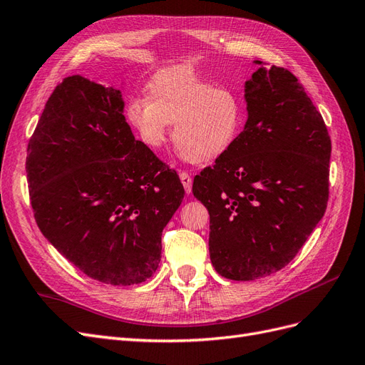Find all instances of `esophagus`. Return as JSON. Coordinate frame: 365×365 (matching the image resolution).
I'll return each mask as SVG.
<instances>
[{
    "label": "esophagus",
    "mask_w": 365,
    "mask_h": 365,
    "mask_svg": "<svg viewBox=\"0 0 365 365\" xmlns=\"http://www.w3.org/2000/svg\"><path fill=\"white\" fill-rule=\"evenodd\" d=\"M180 178H181L182 185H184V190H185V193H187V195L192 193V176H190L189 173L181 172V173H180Z\"/></svg>",
    "instance_id": "34e87169"
}]
</instances>
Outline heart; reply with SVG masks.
Returning <instances> with one entry per match:
<instances>
[{"label": "heart", "instance_id": "heart-1", "mask_svg": "<svg viewBox=\"0 0 365 365\" xmlns=\"http://www.w3.org/2000/svg\"><path fill=\"white\" fill-rule=\"evenodd\" d=\"M130 126L150 149L172 137L181 155L193 164L215 161L233 145L240 125L237 97L213 86L193 68L176 65L161 70L145 98H134L126 111Z\"/></svg>", "mask_w": 365, "mask_h": 365}]
</instances>
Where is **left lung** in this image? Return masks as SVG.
Returning a JSON list of instances; mask_svg holds the SVG:
<instances>
[{
  "label": "left lung",
  "mask_w": 365,
  "mask_h": 365,
  "mask_svg": "<svg viewBox=\"0 0 365 365\" xmlns=\"http://www.w3.org/2000/svg\"><path fill=\"white\" fill-rule=\"evenodd\" d=\"M245 101L244 130L192 189L210 213V260L239 282L280 271L304 245L326 212L332 150L291 71L262 65L245 82Z\"/></svg>",
  "instance_id": "8db88e82"
}]
</instances>
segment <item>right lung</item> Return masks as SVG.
<instances>
[{
  "label": "right lung",
  "instance_id": "right-lung-1",
  "mask_svg": "<svg viewBox=\"0 0 365 365\" xmlns=\"http://www.w3.org/2000/svg\"><path fill=\"white\" fill-rule=\"evenodd\" d=\"M123 108L120 90L65 77L26 161L41 233L88 277L114 286L152 277L163 230L184 197L178 173L135 140Z\"/></svg>",
  "mask_w": 365,
  "mask_h": 365
}]
</instances>
